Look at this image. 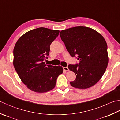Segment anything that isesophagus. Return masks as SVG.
I'll return each mask as SVG.
<instances>
[{"mask_svg":"<svg viewBox=\"0 0 120 120\" xmlns=\"http://www.w3.org/2000/svg\"><path fill=\"white\" fill-rule=\"evenodd\" d=\"M63 68L64 70L65 71H69V69H68V67H63Z\"/></svg>","mask_w":120,"mask_h":120,"instance_id":"34e87169","label":"esophagus"}]
</instances>
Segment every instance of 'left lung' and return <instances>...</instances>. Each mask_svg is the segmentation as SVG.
Segmentation results:
<instances>
[{
  "label": "left lung",
  "mask_w": 120,
  "mask_h": 120,
  "mask_svg": "<svg viewBox=\"0 0 120 120\" xmlns=\"http://www.w3.org/2000/svg\"><path fill=\"white\" fill-rule=\"evenodd\" d=\"M61 39L72 57L76 56L79 63L69 65L76 78L70 83L72 86L85 89L99 81L108 64L107 45L104 38L96 30L84 26L63 30Z\"/></svg>",
  "instance_id": "left-lung-1"
}]
</instances>
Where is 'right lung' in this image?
Wrapping results in <instances>:
<instances>
[{
	"label": "right lung",
	"mask_w": 120,
	"mask_h": 120,
	"mask_svg": "<svg viewBox=\"0 0 120 120\" xmlns=\"http://www.w3.org/2000/svg\"><path fill=\"white\" fill-rule=\"evenodd\" d=\"M60 31L40 27L21 36L13 50V65L22 81L29 90L37 93L50 91L63 73L60 66L46 65L51 44Z\"/></svg>",
	"instance_id": "add662e5"
}]
</instances>
